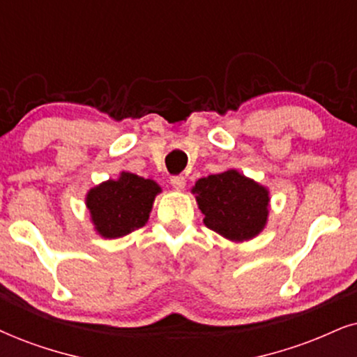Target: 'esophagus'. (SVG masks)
<instances>
[{
	"label": "esophagus",
	"mask_w": 357,
	"mask_h": 357,
	"mask_svg": "<svg viewBox=\"0 0 357 357\" xmlns=\"http://www.w3.org/2000/svg\"><path fill=\"white\" fill-rule=\"evenodd\" d=\"M171 184H173V188L181 191V189L186 186V178H184V176H173V178H171Z\"/></svg>",
	"instance_id": "obj_1"
}]
</instances>
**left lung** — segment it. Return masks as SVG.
Segmentation results:
<instances>
[{
  "instance_id": "1",
  "label": "left lung",
  "mask_w": 357,
  "mask_h": 357,
  "mask_svg": "<svg viewBox=\"0 0 357 357\" xmlns=\"http://www.w3.org/2000/svg\"><path fill=\"white\" fill-rule=\"evenodd\" d=\"M191 192L206 227L232 242L252 241L268 222V188L237 169L197 179Z\"/></svg>"
}]
</instances>
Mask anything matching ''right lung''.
Here are the masks:
<instances>
[{
	"label": "right lung",
	"instance_id": "right-lung-1",
	"mask_svg": "<svg viewBox=\"0 0 357 357\" xmlns=\"http://www.w3.org/2000/svg\"><path fill=\"white\" fill-rule=\"evenodd\" d=\"M160 192L156 181L130 171L97 184L85 196L93 231L103 238H119L143 227Z\"/></svg>",
	"mask_w": 357,
	"mask_h": 357
}]
</instances>
